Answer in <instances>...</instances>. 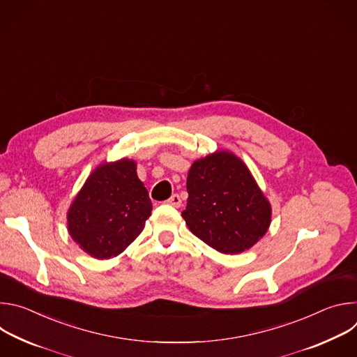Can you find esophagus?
Listing matches in <instances>:
<instances>
[{
  "label": "esophagus",
  "mask_w": 357,
  "mask_h": 357,
  "mask_svg": "<svg viewBox=\"0 0 357 357\" xmlns=\"http://www.w3.org/2000/svg\"><path fill=\"white\" fill-rule=\"evenodd\" d=\"M168 205L174 206V208H179L182 205V200H181V196L179 195H172L168 200H167Z\"/></svg>",
  "instance_id": "34e87169"
}]
</instances>
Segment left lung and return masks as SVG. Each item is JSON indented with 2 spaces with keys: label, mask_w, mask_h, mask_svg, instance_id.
Wrapping results in <instances>:
<instances>
[{
  "label": "left lung",
  "mask_w": 357,
  "mask_h": 357,
  "mask_svg": "<svg viewBox=\"0 0 357 357\" xmlns=\"http://www.w3.org/2000/svg\"><path fill=\"white\" fill-rule=\"evenodd\" d=\"M182 212L189 230L223 254L256 244L271 225V205L247 165L231 151L218 149L193 161Z\"/></svg>",
  "instance_id": "left-lung-1"
}]
</instances>
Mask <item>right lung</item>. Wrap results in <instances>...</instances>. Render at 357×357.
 Returning a JSON list of instances; mask_svg holds the SVG:
<instances>
[{"label":"right lung","mask_w":357,"mask_h":357,"mask_svg":"<svg viewBox=\"0 0 357 357\" xmlns=\"http://www.w3.org/2000/svg\"><path fill=\"white\" fill-rule=\"evenodd\" d=\"M148 190L137 162L121 158L93 169L68 209V231L90 257H117L144 230L151 216Z\"/></svg>","instance_id":"obj_1"}]
</instances>
